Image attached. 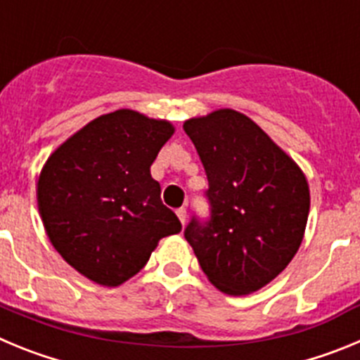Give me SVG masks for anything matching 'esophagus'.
Segmentation results:
<instances>
[{
  "label": "esophagus",
  "mask_w": 360,
  "mask_h": 360,
  "mask_svg": "<svg viewBox=\"0 0 360 360\" xmlns=\"http://www.w3.org/2000/svg\"><path fill=\"white\" fill-rule=\"evenodd\" d=\"M176 216H178V219L182 221V225H186V221H187V211H186V207H180V209H178Z\"/></svg>",
  "instance_id": "34e87169"
}]
</instances>
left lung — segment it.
I'll return each mask as SVG.
<instances>
[{"label":"left lung","instance_id":"obj_1","mask_svg":"<svg viewBox=\"0 0 360 360\" xmlns=\"http://www.w3.org/2000/svg\"><path fill=\"white\" fill-rule=\"evenodd\" d=\"M207 174L211 218L184 236L209 281L229 295L259 290L303 241L310 191L299 165L254 120L216 110L184 122Z\"/></svg>","mask_w":360,"mask_h":360}]
</instances>
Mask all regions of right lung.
<instances>
[{"instance_id":"add662e5","label":"right lung","mask_w":360,"mask_h":360,"mask_svg":"<svg viewBox=\"0 0 360 360\" xmlns=\"http://www.w3.org/2000/svg\"><path fill=\"white\" fill-rule=\"evenodd\" d=\"M173 133L167 120L117 110L86 124L43 165L44 231L84 278L119 287L144 269L162 238L182 231L149 171Z\"/></svg>"}]
</instances>
